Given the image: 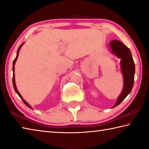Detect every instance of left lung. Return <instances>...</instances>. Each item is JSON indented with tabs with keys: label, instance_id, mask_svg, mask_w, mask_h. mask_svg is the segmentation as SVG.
<instances>
[{
	"label": "left lung",
	"instance_id": "obj_1",
	"mask_svg": "<svg viewBox=\"0 0 149 149\" xmlns=\"http://www.w3.org/2000/svg\"><path fill=\"white\" fill-rule=\"evenodd\" d=\"M110 45L112 48V53L121 59V68L124 79L123 91L117 100L115 105L113 107V108H114L119 105L125 100L132 89L134 82L135 65L131 52L124 44L119 40H115L110 42Z\"/></svg>",
	"mask_w": 149,
	"mask_h": 149
}]
</instances>
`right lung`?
<instances>
[{
  "instance_id": "1",
  "label": "right lung",
  "mask_w": 149,
  "mask_h": 149,
  "mask_svg": "<svg viewBox=\"0 0 149 149\" xmlns=\"http://www.w3.org/2000/svg\"><path fill=\"white\" fill-rule=\"evenodd\" d=\"M23 45V44H22ZM22 45H21L20 46V47L19 48V49H18V50H17V56H16V57H15V59H14V61H13V87H14V89H15V91L16 92V93L17 94H18V95L19 96V97H20V99H21V100H22V101H23V103H24L26 106L27 107H28L29 108H30V109H31V107L30 106V104H29L27 102H26L25 100H23V98L22 97V96H21V95H20V94H19V92H18V90H17V88H16V85H15V74H14V65H15V61H16V60H17V57H18V56H19V50H20V48H21V46H22Z\"/></svg>"
}]
</instances>
